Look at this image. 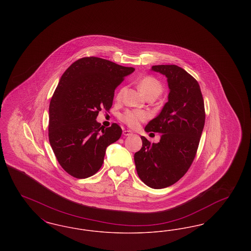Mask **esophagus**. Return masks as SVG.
I'll list each match as a JSON object with an SVG mask.
<instances>
[{"label":"esophagus","instance_id":"esophagus-1","mask_svg":"<svg viewBox=\"0 0 251 251\" xmlns=\"http://www.w3.org/2000/svg\"><path fill=\"white\" fill-rule=\"evenodd\" d=\"M131 131H129V130H125V131H123V134L125 135V136H129V135H131Z\"/></svg>","mask_w":251,"mask_h":251}]
</instances>
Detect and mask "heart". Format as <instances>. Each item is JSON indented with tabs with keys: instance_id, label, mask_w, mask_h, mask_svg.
<instances>
[{
	"instance_id": "b5f03b06",
	"label": "heart",
	"mask_w": 251,
	"mask_h": 251,
	"mask_svg": "<svg viewBox=\"0 0 251 251\" xmlns=\"http://www.w3.org/2000/svg\"><path fill=\"white\" fill-rule=\"evenodd\" d=\"M138 88L146 98H154L161 95L163 92V85L152 76H146L138 82ZM124 88H121L117 93V100L122 98ZM148 115L140 110H127L120 115V119L122 122L131 128H137L141 122L147 120Z\"/></svg>"
}]
</instances>
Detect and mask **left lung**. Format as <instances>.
I'll use <instances>...</instances> for the list:
<instances>
[{
    "mask_svg": "<svg viewBox=\"0 0 251 251\" xmlns=\"http://www.w3.org/2000/svg\"><path fill=\"white\" fill-rule=\"evenodd\" d=\"M151 71L167 78L168 101L155 119L145 127L160 132L158 143L141 136L142 148L134 153L139 178L153 189L177 182L189 169L200 144L205 123L201 90L197 80L176 65L152 66Z\"/></svg>",
    "mask_w": 251,
    "mask_h": 251,
    "instance_id": "1",
    "label": "left lung"
}]
</instances>
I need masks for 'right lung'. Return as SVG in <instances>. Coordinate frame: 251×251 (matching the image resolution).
<instances>
[{"instance_id": "obj_1", "label": "right lung", "mask_w": 251, "mask_h": 251, "mask_svg": "<svg viewBox=\"0 0 251 251\" xmlns=\"http://www.w3.org/2000/svg\"><path fill=\"white\" fill-rule=\"evenodd\" d=\"M133 72L92 56L75 61L63 73L50 102L49 141L60 166L74 178L97 173L106 148L120 139L117 123L104 129L96 119L102 108H111L115 89Z\"/></svg>"}]
</instances>
